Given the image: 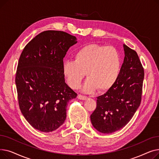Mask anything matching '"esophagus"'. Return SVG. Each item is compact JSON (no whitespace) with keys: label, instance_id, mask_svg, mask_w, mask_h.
Wrapping results in <instances>:
<instances>
[{"label":"esophagus","instance_id":"esophagus-1","mask_svg":"<svg viewBox=\"0 0 159 159\" xmlns=\"http://www.w3.org/2000/svg\"><path fill=\"white\" fill-rule=\"evenodd\" d=\"M78 98L80 100H86L88 98V97L84 95H78L77 96Z\"/></svg>","mask_w":159,"mask_h":159}]
</instances>
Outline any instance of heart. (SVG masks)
<instances>
[{
    "label": "heart",
    "instance_id": "obj_1",
    "mask_svg": "<svg viewBox=\"0 0 159 159\" xmlns=\"http://www.w3.org/2000/svg\"><path fill=\"white\" fill-rule=\"evenodd\" d=\"M121 67L119 53L111 46L90 44L82 47L74 55V61H66L62 72L69 86L79 88L86 73L88 80L84 91L96 88L103 91L110 89L117 80Z\"/></svg>",
    "mask_w": 159,
    "mask_h": 159
}]
</instances>
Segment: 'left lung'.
<instances>
[{
    "instance_id": "obj_1",
    "label": "left lung",
    "mask_w": 159,
    "mask_h": 159,
    "mask_svg": "<svg viewBox=\"0 0 159 159\" xmlns=\"http://www.w3.org/2000/svg\"><path fill=\"white\" fill-rule=\"evenodd\" d=\"M125 57L115 84L97 97L90 118L93 127L102 133L120 129L130 121L142 99L144 71L137 52L124 44Z\"/></svg>"
}]
</instances>
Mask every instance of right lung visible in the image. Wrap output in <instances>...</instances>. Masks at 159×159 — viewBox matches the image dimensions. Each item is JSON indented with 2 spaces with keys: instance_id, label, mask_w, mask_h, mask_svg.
I'll return each mask as SVG.
<instances>
[{
  "instance_id": "1",
  "label": "right lung",
  "mask_w": 159,
  "mask_h": 159,
  "mask_svg": "<svg viewBox=\"0 0 159 159\" xmlns=\"http://www.w3.org/2000/svg\"><path fill=\"white\" fill-rule=\"evenodd\" d=\"M77 43L68 33L48 30L29 42L20 56L15 76L19 108L36 129L51 132L59 128L68 101L77 95L62 72L63 58Z\"/></svg>"
}]
</instances>
